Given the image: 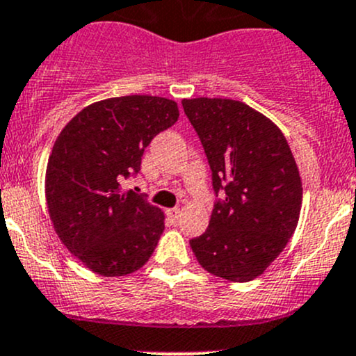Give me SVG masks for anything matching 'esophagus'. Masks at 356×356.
I'll list each match as a JSON object with an SVG mask.
<instances>
[{
  "mask_svg": "<svg viewBox=\"0 0 356 356\" xmlns=\"http://www.w3.org/2000/svg\"><path fill=\"white\" fill-rule=\"evenodd\" d=\"M167 214H169V218L174 222H179L181 221V216H182V211L179 208H174V209H169L167 211Z\"/></svg>",
  "mask_w": 356,
  "mask_h": 356,
  "instance_id": "obj_1",
  "label": "esophagus"
}]
</instances>
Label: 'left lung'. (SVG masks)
<instances>
[{
    "label": "left lung",
    "instance_id": "1",
    "mask_svg": "<svg viewBox=\"0 0 356 356\" xmlns=\"http://www.w3.org/2000/svg\"><path fill=\"white\" fill-rule=\"evenodd\" d=\"M182 106L204 147L214 193L226 194L191 248L204 270L248 282L294 235L302 204L298 163L280 128L241 101L194 97Z\"/></svg>",
    "mask_w": 356,
    "mask_h": 356
}]
</instances>
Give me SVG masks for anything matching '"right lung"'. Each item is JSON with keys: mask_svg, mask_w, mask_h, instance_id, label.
Returning a JSON list of instances; mask_svg holds the SVG:
<instances>
[{"mask_svg": "<svg viewBox=\"0 0 356 356\" xmlns=\"http://www.w3.org/2000/svg\"><path fill=\"white\" fill-rule=\"evenodd\" d=\"M179 118L177 103L121 96L77 113L57 136L45 172L54 229L89 270L121 277L147 264L163 232L162 209L121 181L136 174L143 150Z\"/></svg>", "mask_w": 356, "mask_h": 356, "instance_id": "add662e5", "label": "right lung"}]
</instances>
